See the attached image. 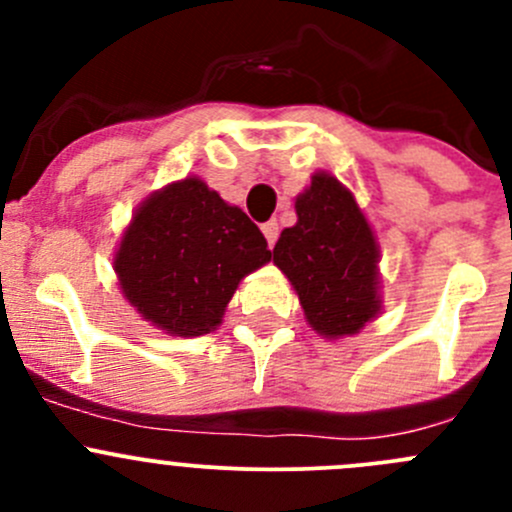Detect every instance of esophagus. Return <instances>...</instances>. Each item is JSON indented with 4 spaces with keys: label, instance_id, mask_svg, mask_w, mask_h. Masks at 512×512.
Masks as SVG:
<instances>
[{
    "label": "esophagus",
    "instance_id": "obj_1",
    "mask_svg": "<svg viewBox=\"0 0 512 512\" xmlns=\"http://www.w3.org/2000/svg\"><path fill=\"white\" fill-rule=\"evenodd\" d=\"M262 232H265L267 245H270V250H272L277 242V235H280V225H277V220H267V223L262 225Z\"/></svg>",
    "mask_w": 512,
    "mask_h": 512
}]
</instances>
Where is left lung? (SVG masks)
<instances>
[{
  "mask_svg": "<svg viewBox=\"0 0 512 512\" xmlns=\"http://www.w3.org/2000/svg\"><path fill=\"white\" fill-rule=\"evenodd\" d=\"M294 208L297 225L282 230L272 250L275 265L319 334H356L381 307L374 232L354 195L327 173L314 175Z\"/></svg>",
  "mask_w": 512,
  "mask_h": 512,
  "instance_id": "left-lung-1",
  "label": "left lung"
}]
</instances>
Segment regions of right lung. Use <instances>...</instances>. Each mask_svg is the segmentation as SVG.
I'll list each match as a JSON object with an SVG mask.
<instances>
[{"mask_svg": "<svg viewBox=\"0 0 512 512\" xmlns=\"http://www.w3.org/2000/svg\"><path fill=\"white\" fill-rule=\"evenodd\" d=\"M270 257L240 208L185 178L138 208L113 267L143 319L175 337H200L218 327L242 277Z\"/></svg>", "mask_w": 512, "mask_h": 512, "instance_id": "add662e5", "label": "right lung"}]
</instances>
